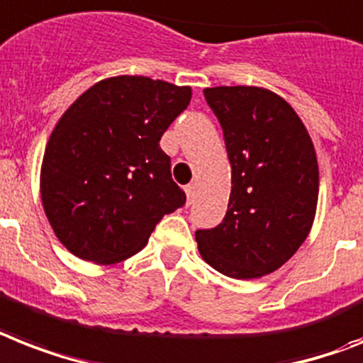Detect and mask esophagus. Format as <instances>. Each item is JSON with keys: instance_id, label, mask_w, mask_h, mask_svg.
<instances>
[{"instance_id": "obj_1", "label": "esophagus", "mask_w": 363, "mask_h": 363, "mask_svg": "<svg viewBox=\"0 0 363 363\" xmlns=\"http://www.w3.org/2000/svg\"><path fill=\"white\" fill-rule=\"evenodd\" d=\"M184 191H186V197H188V205L194 201V196H196V186L194 184H186L184 186Z\"/></svg>"}]
</instances>
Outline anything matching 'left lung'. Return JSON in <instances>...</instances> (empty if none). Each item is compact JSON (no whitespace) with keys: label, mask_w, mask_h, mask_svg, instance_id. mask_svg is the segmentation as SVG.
<instances>
[{"label":"left lung","mask_w":363,"mask_h":363,"mask_svg":"<svg viewBox=\"0 0 363 363\" xmlns=\"http://www.w3.org/2000/svg\"><path fill=\"white\" fill-rule=\"evenodd\" d=\"M205 100L223 130L231 196L222 223L197 229L201 257L223 276L261 278L300 248L315 218L319 167L304 123L259 87H212Z\"/></svg>","instance_id":"1"}]
</instances>
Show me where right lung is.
<instances>
[{
    "instance_id": "obj_1",
    "label": "right lung",
    "mask_w": 363,
    "mask_h": 363,
    "mask_svg": "<svg viewBox=\"0 0 363 363\" xmlns=\"http://www.w3.org/2000/svg\"><path fill=\"white\" fill-rule=\"evenodd\" d=\"M190 99V87L119 76L93 85L65 111L44 152L40 196L69 252L119 263L186 203L160 138Z\"/></svg>"
}]
</instances>
